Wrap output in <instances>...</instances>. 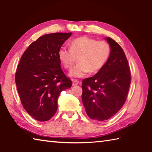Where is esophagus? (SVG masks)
<instances>
[{
	"mask_svg": "<svg viewBox=\"0 0 152 152\" xmlns=\"http://www.w3.org/2000/svg\"><path fill=\"white\" fill-rule=\"evenodd\" d=\"M78 83H79V82L77 80H72V86H76L77 85H78Z\"/></svg>",
	"mask_w": 152,
	"mask_h": 152,
	"instance_id": "esophagus-1",
	"label": "esophagus"
}]
</instances>
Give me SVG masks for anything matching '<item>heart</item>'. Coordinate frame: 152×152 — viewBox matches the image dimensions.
Segmentation results:
<instances>
[{"label": "heart", "instance_id": "b5f03b06", "mask_svg": "<svg viewBox=\"0 0 152 152\" xmlns=\"http://www.w3.org/2000/svg\"><path fill=\"white\" fill-rule=\"evenodd\" d=\"M111 53V46L108 42L83 36L70 41V49L62 47L58 51V57L66 70L71 69L76 58L78 64L70 72L71 76H84L89 72L94 74L101 70Z\"/></svg>", "mask_w": 152, "mask_h": 152}]
</instances>
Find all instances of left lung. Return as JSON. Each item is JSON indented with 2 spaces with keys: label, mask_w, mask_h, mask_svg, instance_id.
Here are the masks:
<instances>
[{
  "label": "left lung",
  "mask_w": 152,
  "mask_h": 152,
  "mask_svg": "<svg viewBox=\"0 0 152 152\" xmlns=\"http://www.w3.org/2000/svg\"><path fill=\"white\" fill-rule=\"evenodd\" d=\"M107 62L95 76L82 81V99L89 118L104 121L111 118L124 106L131 80L128 61L122 48L111 38Z\"/></svg>",
  "instance_id": "1"
}]
</instances>
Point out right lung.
<instances>
[{"label":"right lung","instance_id":"add662e5","mask_svg":"<svg viewBox=\"0 0 152 152\" xmlns=\"http://www.w3.org/2000/svg\"><path fill=\"white\" fill-rule=\"evenodd\" d=\"M72 33H56L38 38L25 51L18 65L15 80L24 109L40 121L49 120L57 110L61 92L72 81L61 68L58 51Z\"/></svg>","mask_w":152,"mask_h":152}]
</instances>
